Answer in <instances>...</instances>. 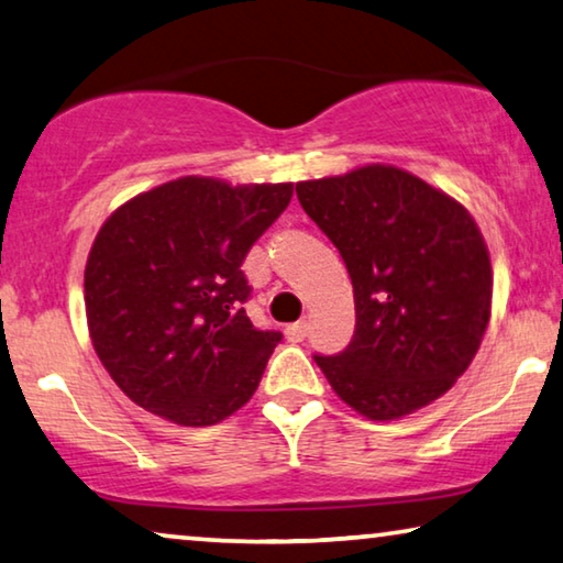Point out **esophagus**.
Wrapping results in <instances>:
<instances>
[{"mask_svg":"<svg viewBox=\"0 0 563 563\" xmlns=\"http://www.w3.org/2000/svg\"><path fill=\"white\" fill-rule=\"evenodd\" d=\"M306 333H308L306 320H298V323H292V325L285 328V338H288L290 343H300L302 338H306Z\"/></svg>","mask_w":563,"mask_h":563,"instance_id":"obj_1","label":"esophagus"}]
</instances>
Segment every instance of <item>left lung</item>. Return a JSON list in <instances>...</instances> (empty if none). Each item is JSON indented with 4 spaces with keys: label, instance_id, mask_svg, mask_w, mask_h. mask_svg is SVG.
<instances>
[{
    "label": "left lung",
    "instance_id": "1",
    "mask_svg": "<svg viewBox=\"0 0 563 563\" xmlns=\"http://www.w3.org/2000/svg\"><path fill=\"white\" fill-rule=\"evenodd\" d=\"M298 200L347 267L355 335L316 363L368 421H398L453 388L490 318L494 271L476 220L408 169L371 163L302 180Z\"/></svg>",
    "mask_w": 563,
    "mask_h": 563
}]
</instances>
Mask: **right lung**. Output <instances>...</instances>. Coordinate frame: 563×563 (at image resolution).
I'll return each mask as SVG.
<instances>
[{
  "mask_svg": "<svg viewBox=\"0 0 563 563\" xmlns=\"http://www.w3.org/2000/svg\"><path fill=\"white\" fill-rule=\"evenodd\" d=\"M292 183L185 175L122 202L85 265L97 358L132 404L177 426H216L253 398L275 330H255L243 265Z\"/></svg>",
  "mask_w": 563,
  "mask_h": 563,
  "instance_id": "add662e5",
  "label": "right lung"
}]
</instances>
